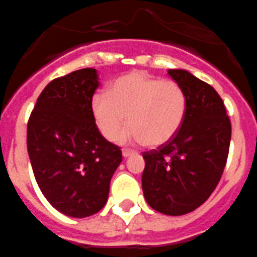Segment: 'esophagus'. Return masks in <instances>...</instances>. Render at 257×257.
I'll use <instances>...</instances> for the list:
<instances>
[{
  "label": "esophagus",
  "mask_w": 257,
  "mask_h": 257,
  "mask_svg": "<svg viewBox=\"0 0 257 257\" xmlns=\"http://www.w3.org/2000/svg\"><path fill=\"white\" fill-rule=\"evenodd\" d=\"M133 154H134L133 150H128V149L122 150V155H123V158H128L130 155H133Z\"/></svg>",
  "instance_id": "1"
}]
</instances>
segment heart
Segmentation results:
<instances>
[{
    "label": "heart",
    "mask_w": 257,
    "mask_h": 257,
    "mask_svg": "<svg viewBox=\"0 0 257 257\" xmlns=\"http://www.w3.org/2000/svg\"><path fill=\"white\" fill-rule=\"evenodd\" d=\"M90 109L98 130L107 140H116L128 117L131 124L121 140L158 148L180 131L186 114V95L176 81L138 70L119 76L109 91H96L91 96Z\"/></svg>",
    "instance_id": "heart-1"
}]
</instances>
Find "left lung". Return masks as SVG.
I'll list each match as a JSON object with an SVG mask.
<instances>
[{"mask_svg": "<svg viewBox=\"0 0 257 257\" xmlns=\"http://www.w3.org/2000/svg\"><path fill=\"white\" fill-rule=\"evenodd\" d=\"M168 74L185 93L186 114L169 143L143 153L141 185L154 210L183 215L202 205L215 190L227 163L232 126L213 86L186 70Z\"/></svg>", "mask_w": 257, "mask_h": 257, "instance_id": "8db88e82", "label": "left lung"}]
</instances>
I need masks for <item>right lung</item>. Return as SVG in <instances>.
Returning <instances> with one entry per match:
<instances>
[{
    "instance_id": "obj_1",
    "label": "right lung",
    "mask_w": 257,
    "mask_h": 257,
    "mask_svg": "<svg viewBox=\"0 0 257 257\" xmlns=\"http://www.w3.org/2000/svg\"><path fill=\"white\" fill-rule=\"evenodd\" d=\"M99 86L95 69L52 80L38 96L28 121L27 145L35 181L60 213L85 218L108 200L119 147L99 133L90 109Z\"/></svg>"
}]
</instances>
